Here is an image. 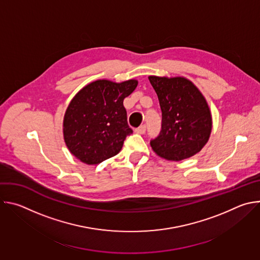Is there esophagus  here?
I'll return each mask as SVG.
<instances>
[{
  "mask_svg": "<svg viewBox=\"0 0 260 260\" xmlns=\"http://www.w3.org/2000/svg\"><path fill=\"white\" fill-rule=\"evenodd\" d=\"M146 125L145 124H143V125H141L140 127H138V128H136L135 129V132L137 133V134H141V135H143V134H145L146 133Z\"/></svg>",
  "mask_w": 260,
  "mask_h": 260,
  "instance_id": "34e87169",
  "label": "esophagus"
}]
</instances>
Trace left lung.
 I'll return each instance as SVG.
<instances>
[{"label":"left lung","instance_id":"8db88e82","mask_svg":"<svg viewBox=\"0 0 260 260\" xmlns=\"http://www.w3.org/2000/svg\"><path fill=\"white\" fill-rule=\"evenodd\" d=\"M161 109V129L150 141L154 152L168 160L188 158L206 145L212 129L208 104L194 86L183 77L149 76Z\"/></svg>","mask_w":260,"mask_h":260}]
</instances>
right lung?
Listing matches in <instances>:
<instances>
[{
  "label": "right lung",
  "mask_w": 260,
  "mask_h": 260,
  "mask_svg": "<svg viewBox=\"0 0 260 260\" xmlns=\"http://www.w3.org/2000/svg\"><path fill=\"white\" fill-rule=\"evenodd\" d=\"M137 85V80H98L71 101L63 118V138L74 156L87 165H99L119 153L133 134L123 100Z\"/></svg>",
  "instance_id": "obj_1"
}]
</instances>
